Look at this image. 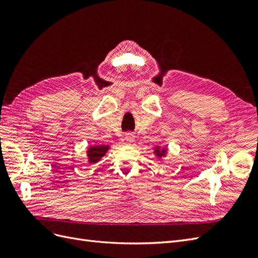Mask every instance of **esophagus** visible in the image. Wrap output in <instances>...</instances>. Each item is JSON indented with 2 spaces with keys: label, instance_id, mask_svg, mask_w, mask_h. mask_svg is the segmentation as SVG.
<instances>
[{
  "label": "esophagus",
  "instance_id": "esophagus-1",
  "mask_svg": "<svg viewBox=\"0 0 258 258\" xmlns=\"http://www.w3.org/2000/svg\"><path fill=\"white\" fill-rule=\"evenodd\" d=\"M135 135L131 134V132H128V134L124 135V142L128 143V144H131L132 142L135 141Z\"/></svg>",
  "mask_w": 258,
  "mask_h": 258
}]
</instances>
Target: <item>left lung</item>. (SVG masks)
Listing matches in <instances>:
<instances>
[{
  "instance_id": "left-lung-1",
  "label": "left lung",
  "mask_w": 258,
  "mask_h": 258,
  "mask_svg": "<svg viewBox=\"0 0 258 258\" xmlns=\"http://www.w3.org/2000/svg\"><path fill=\"white\" fill-rule=\"evenodd\" d=\"M153 154L155 155L156 159L162 160L163 158H166V156L168 155V147L167 146L155 145V147L153 148Z\"/></svg>"
}]
</instances>
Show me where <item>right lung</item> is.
<instances>
[{"instance_id":"add662e5","label":"right lung","mask_w":258,"mask_h":258,"mask_svg":"<svg viewBox=\"0 0 258 258\" xmlns=\"http://www.w3.org/2000/svg\"><path fill=\"white\" fill-rule=\"evenodd\" d=\"M111 145L106 144H93L89 145L86 151L88 163H97L102 159L105 154L110 151Z\"/></svg>"}]
</instances>
